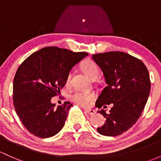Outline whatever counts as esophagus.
Returning <instances> with one entry per match:
<instances>
[{"label": "esophagus", "mask_w": 161, "mask_h": 161, "mask_svg": "<svg viewBox=\"0 0 161 161\" xmlns=\"http://www.w3.org/2000/svg\"><path fill=\"white\" fill-rule=\"evenodd\" d=\"M85 113H86V114H89V115H90V116H92V115H94L95 113H96V111L93 110V109H85Z\"/></svg>", "instance_id": "1"}]
</instances>
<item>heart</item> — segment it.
<instances>
[{"mask_svg":"<svg viewBox=\"0 0 161 161\" xmlns=\"http://www.w3.org/2000/svg\"><path fill=\"white\" fill-rule=\"evenodd\" d=\"M82 69L86 75L91 79L94 80L98 77L100 73V69L97 64L93 61H86L82 64ZM72 74L69 72L65 77V83L69 84L70 82ZM96 95L95 92L91 91H76L71 95L70 98L73 102L82 106H88L91 104L96 99Z\"/></svg>","mask_w":161,"mask_h":161,"instance_id":"heart-1","label":"heart"}]
</instances>
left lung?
I'll use <instances>...</instances> for the list:
<instances>
[{
	"label": "left lung",
	"mask_w": 161,
	"mask_h": 161,
	"mask_svg": "<svg viewBox=\"0 0 161 161\" xmlns=\"http://www.w3.org/2000/svg\"><path fill=\"white\" fill-rule=\"evenodd\" d=\"M92 59L102 69L107 84L96 106H113L108 114L99 111L106 120L97 131L104 136H118L136 123L144 109L150 91L147 68L140 59L122 52L95 54Z\"/></svg>",
	"instance_id": "1"
}]
</instances>
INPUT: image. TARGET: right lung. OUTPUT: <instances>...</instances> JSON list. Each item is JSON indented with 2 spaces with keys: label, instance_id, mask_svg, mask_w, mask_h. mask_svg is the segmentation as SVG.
I'll return each mask as SVG.
<instances>
[{
  "label": "right lung",
  "instance_id": "right-lung-1",
  "mask_svg": "<svg viewBox=\"0 0 161 161\" xmlns=\"http://www.w3.org/2000/svg\"><path fill=\"white\" fill-rule=\"evenodd\" d=\"M88 55L65 48L45 47L20 65L13 83V103L25 128L35 136H55L65 124L70 102L55 107L51 103L65 85V77L76 63Z\"/></svg>",
  "mask_w": 161,
  "mask_h": 161
}]
</instances>
